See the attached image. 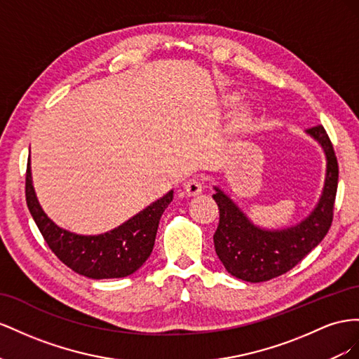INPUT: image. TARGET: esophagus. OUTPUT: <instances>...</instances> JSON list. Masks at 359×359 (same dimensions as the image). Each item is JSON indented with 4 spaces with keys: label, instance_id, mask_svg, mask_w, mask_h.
Masks as SVG:
<instances>
[{
    "label": "esophagus",
    "instance_id": "34e87169",
    "mask_svg": "<svg viewBox=\"0 0 359 359\" xmlns=\"http://www.w3.org/2000/svg\"><path fill=\"white\" fill-rule=\"evenodd\" d=\"M183 189H185L188 197H196L203 191V182L200 179H189L188 182L183 183Z\"/></svg>",
    "mask_w": 359,
    "mask_h": 359
}]
</instances>
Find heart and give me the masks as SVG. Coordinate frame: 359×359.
<instances>
[{"instance_id": "heart-1", "label": "heart", "mask_w": 359, "mask_h": 359, "mask_svg": "<svg viewBox=\"0 0 359 359\" xmlns=\"http://www.w3.org/2000/svg\"><path fill=\"white\" fill-rule=\"evenodd\" d=\"M243 123H245V112H243V111H238L236 114H234V117H233V121H231V129H233L234 132L241 130V129H242V126H243Z\"/></svg>"}]
</instances>
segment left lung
I'll use <instances>...</instances> for the list:
<instances>
[{
    "instance_id": "1",
    "label": "left lung",
    "mask_w": 359,
    "mask_h": 359,
    "mask_svg": "<svg viewBox=\"0 0 359 359\" xmlns=\"http://www.w3.org/2000/svg\"><path fill=\"white\" fill-rule=\"evenodd\" d=\"M323 149L326 158L325 183L314 209L301 222L285 229H263L255 225L221 188L213 200L219 209V224L213 234L224 268L239 280L262 283L294 268L326 236L332 222V210L339 185V163L323 126L305 130Z\"/></svg>"
}]
</instances>
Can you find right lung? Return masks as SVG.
Masks as SVG:
<instances>
[{
    "mask_svg": "<svg viewBox=\"0 0 359 359\" xmlns=\"http://www.w3.org/2000/svg\"><path fill=\"white\" fill-rule=\"evenodd\" d=\"M25 197L29 213L48 247L67 268L87 278H123L138 271L151 254L159 219L172 201V189L118 227L102 234H76L48 218L33 187L32 165L27 167Z\"/></svg>",
    "mask_w": 359,
    "mask_h": 359,
    "instance_id": "obj_1",
    "label": "right lung"
}]
</instances>
